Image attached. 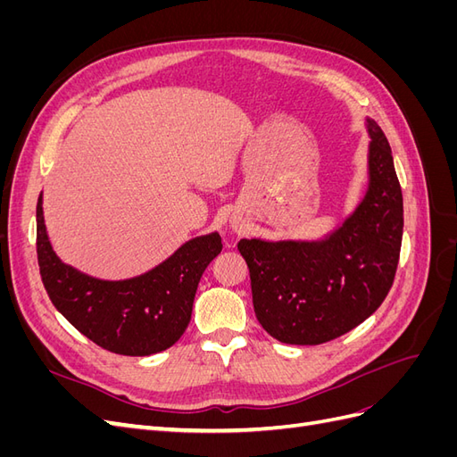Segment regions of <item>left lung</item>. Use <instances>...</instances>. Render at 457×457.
I'll return each instance as SVG.
<instances>
[{
    "mask_svg": "<svg viewBox=\"0 0 457 457\" xmlns=\"http://www.w3.org/2000/svg\"><path fill=\"white\" fill-rule=\"evenodd\" d=\"M370 183L354 213L318 242L240 240L250 269L253 309L269 336L320 345L347 334L389 294L403 244V190L385 133L373 120Z\"/></svg>",
    "mask_w": 457,
    "mask_h": 457,
    "instance_id": "8db88e82",
    "label": "left lung"
}]
</instances>
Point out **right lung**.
<instances>
[{
    "instance_id": "obj_1",
    "label": "right lung",
    "mask_w": 457,
    "mask_h": 457,
    "mask_svg": "<svg viewBox=\"0 0 457 457\" xmlns=\"http://www.w3.org/2000/svg\"><path fill=\"white\" fill-rule=\"evenodd\" d=\"M36 247L41 282L68 322L110 353L148 356L170 349L185 334L198 282L223 244L217 232L205 234L141 276L99 280L64 265L53 252L39 195Z\"/></svg>"
}]
</instances>
